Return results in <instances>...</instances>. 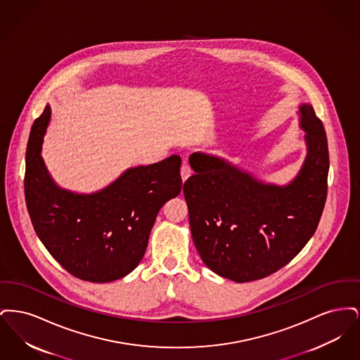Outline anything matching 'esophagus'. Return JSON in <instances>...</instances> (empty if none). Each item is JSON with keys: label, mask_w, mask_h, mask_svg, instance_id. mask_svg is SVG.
<instances>
[{"label": "esophagus", "mask_w": 360, "mask_h": 360, "mask_svg": "<svg viewBox=\"0 0 360 360\" xmlns=\"http://www.w3.org/2000/svg\"><path fill=\"white\" fill-rule=\"evenodd\" d=\"M190 175H191V170H190L188 163H184L182 167H181V179H182V182H186V179H188Z\"/></svg>", "instance_id": "1"}]
</instances>
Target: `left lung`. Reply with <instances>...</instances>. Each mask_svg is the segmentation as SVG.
<instances>
[{
  "label": "left lung",
  "mask_w": 360,
  "mask_h": 360,
  "mask_svg": "<svg viewBox=\"0 0 360 360\" xmlns=\"http://www.w3.org/2000/svg\"><path fill=\"white\" fill-rule=\"evenodd\" d=\"M307 155L285 185L259 179L226 158L193 153L184 185L194 245L206 266L238 283L269 276L308 243L326 200V129L310 103L298 106Z\"/></svg>",
  "instance_id": "1"
}]
</instances>
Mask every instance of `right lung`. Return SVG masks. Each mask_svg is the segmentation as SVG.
I'll return each mask as SVG.
<instances>
[{"label": "right lung", "instance_id": "1", "mask_svg": "<svg viewBox=\"0 0 360 360\" xmlns=\"http://www.w3.org/2000/svg\"><path fill=\"white\" fill-rule=\"evenodd\" d=\"M50 120L47 105L27 147L24 186L34 232L70 274L94 283L124 278L144 257L160 207L181 193V158L129 167L93 193L71 191L55 182L41 156Z\"/></svg>", "mask_w": 360, "mask_h": 360}]
</instances>
